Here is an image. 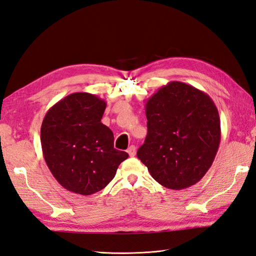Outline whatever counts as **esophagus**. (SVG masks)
<instances>
[{
    "instance_id": "esophagus-1",
    "label": "esophagus",
    "mask_w": 256,
    "mask_h": 256,
    "mask_svg": "<svg viewBox=\"0 0 256 256\" xmlns=\"http://www.w3.org/2000/svg\"><path fill=\"white\" fill-rule=\"evenodd\" d=\"M127 152L129 154L130 157H134V156H136V146H134V145H131V146L129 147V148L127 150Z\"/></svg>"
}]
</instances>
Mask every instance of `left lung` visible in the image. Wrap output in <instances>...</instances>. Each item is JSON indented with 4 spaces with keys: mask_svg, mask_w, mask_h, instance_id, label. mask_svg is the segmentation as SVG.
<instances>
[{
    "mask_svg": "<svg viewBox=\"0 0 256 256\" xmlns=\"http://www.w3.org/2000/svg\"><path fill=\"white\" fill-rule=\"evenodd\" d=\"M147 136L136 156L154 180L182 190L200 182L219 148L218 109L206 92L173 81L145 104Z\"/></svg>",
    "mask_w": 256,
    "mask_h": 256,
    "instance_id": "8db88e82",
    "label": "left lung"
}]
</instances>
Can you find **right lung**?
Wrapping results in <instances>:
<instances>
[{
    "label": "right lung",
    "mask_w": 256,
    "mask_h": 256,
    "mask_svg": "<svg viewBox=\"0 0 256 256\" xmlns=\"http://www.w3.org/2000/svg\"><path fill=\"white\" fill-rule=\"evenodd\" d=\"M106 106L90 92H74L51 106L42 120L44 158L68 191L90 196L102 190L128 158L114 148L113 132L102 122Z\"/></svg>",
    "instance_id": "obj_1"
}]
</instances>
